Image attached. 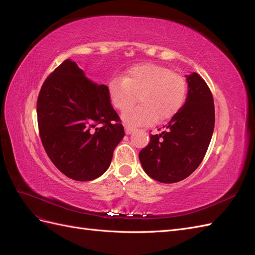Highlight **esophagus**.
Instances as JSON below:
<instances>
[{"instance_id": "esophagus-1", "label": "esophagus", "mask_w": 255, "mask_h": 255, "mask_svg": "<svg viewBox=\"0 0 255 255\" xmlns=\"http://www.w3.org/2000/svg\"><path fill=\"white\" fill-rule=\"evenodd\" d=\"M125 128H126V133L128 135H129L130 133H133V130H135V128L132 127V126H129V125H125Z\"/></svg>"}]
</instances>
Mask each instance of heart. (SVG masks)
<instances>
[{
	"instance_id": "obj_1",
	"label": "heart",
	"mask_w": 255,
	"mask_h": 255,
	"mask_svg": "<svg viewBox=\"0 0 255 255\" xmlns=\"http://www.w3.org/2000/svg\"><path fill=\"white\" fill-rule=\"evenodd\" d=\"M114 109L126 111L139 97L141 105L128 110L122 119L133 126L151 125L175 116L185 102L187 82L169 68L144 64L134 66L123 79H113L107 86Z\"/></svg>"
}]
</instances>
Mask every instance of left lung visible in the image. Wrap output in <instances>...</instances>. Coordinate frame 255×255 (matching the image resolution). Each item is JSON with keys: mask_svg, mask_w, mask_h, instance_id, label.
I'll use <instances>...</instances> for the list:
<instances>
[{"mask_svg": "<svg viewBox=\"0 0 255 255\" xmlns=\"http://www.w3.org/2000/svg\"><path fill=\"white\" fill-rule=\"evenodd\" d=\"M186 102L139 152L144 172L160 183L186 179L201 164L215 127L213 95L198 73L187 75Z\"/></svg>", "mask_w": 255, "mask_h": 255, "instance_id": "1", "label": "left lung"}]
</instances>
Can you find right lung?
Masks as SVG:
<instances>
[{
	"instance_id": "1",
	"label": "right lung",
	"mask_w": 255,
	"mask_h": 255,
	"mask_svg": "<svg viewBox=\"0 0 255 255\" xmlns=\"http://www.w3.org/2000/svg\"><path fill=\"white\" fill-rule=\"evenodd\" d=\"M37 119L52 163L75 181L102 175L125 137L106 85L90 81L71 59H66L44 81L37 100Z\"/></svg>"
}]
</instances>
